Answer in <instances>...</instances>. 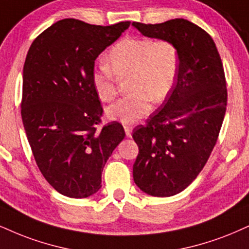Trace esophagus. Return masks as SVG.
Instances as JSON below:
<instances>
[{"label": "esophagus", "instance_id": "esophagus-1", "mask_svg": "<svg viewBox=\"0 0 249 249\" xmlns=\"http://www.w3.org/2000/svg\"><path fill=\"white\" fill-rule=\"evenodd\" d=\"M131 130H133V128H131L130 125H124L125 135H127L128 137H131Z\"/></svg>", "mask_w": 249, "mask_h": 249}]
</instances>
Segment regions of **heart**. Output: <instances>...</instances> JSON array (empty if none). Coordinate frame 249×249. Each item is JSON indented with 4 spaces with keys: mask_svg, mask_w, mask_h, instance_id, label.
I'll return each mask as SVG.
<instances>
[{
    "mask_svg": "<svg viewBox=\"0 0 249 249\" xmlns=\"http://www.w3.org/2000/svg\"><path fill=\"white\" fill-rule=\"evenodd\" d=\"M105 61L107 66L92 72V87L100 100L110 101L116 96L115 76L130 75L133 93L106 110L109 120L127 125L151 112V99L161 101L170 94L179 69L178 48L168 40L125 38L110 48Z\"/></svg>",
    "mask_w": 249,
    "mask_h": 249,
    "instance_id": "obj_1",
    "label": "heart"
}]
</instances>
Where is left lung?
<instances>
[{
  "label": "left lung",
  "mask_w": 249,
  "mask_h": 249,
  "mask_svg": "<svg viewBox=\"0 0 249 249\" xmlns=\"http://www.w3.org/2000/svg\"><path fill=\"white\" fill-rule=\"evenodd\" d=\"M144 36L168 40L178 48L177 82L145 125H137L133 177L151 196L168 197L196 179L218 139L228 103L225 75L211 36L192 21L131 24Z\"/></svg>",
  "instance_id": "left-lung-1"
}]
</instances>
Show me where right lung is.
<instances>
[{"mask_svg": "<svg viewBox=\"0 0 249 249\" xmlns=\"http://www.w3.org/2000/svg\"><path fill=\"white\" fill-rule=\"evenodd\" d=\"M130 25H91L66 18L32 42L23 69L21 119L40 172L55 190L85 198L101 188V173L124 139L119 122L100 131L103 107L92 87L94 61Z\"/></svg>", "mask_w": 249, "mask_h": 249, "instance_id": "obj_1", "label": "right lung"}]
</instances>
